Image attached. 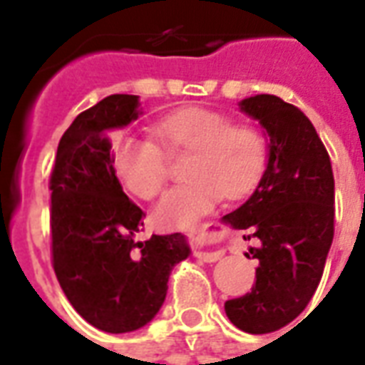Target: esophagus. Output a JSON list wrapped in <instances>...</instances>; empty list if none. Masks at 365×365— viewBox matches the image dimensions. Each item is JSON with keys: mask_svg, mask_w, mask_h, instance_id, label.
I'll return each mask as SVG.
<instances>
[{"mask_svg": "<svg viewBox=\"0 0 365 365\" xmlns=\"http://www.w3.org/2000/svg\"><path fill=\"white\" fill-rule=\"evenodd\" d=\"M195 256L203 262H217L222 258V252L221 250H217V252H197Z\"/></svg>", "mask_w": 365, "mask_h": 365, "instance_id": "esophagus-1", "label": "esophagus"}]
</instances>
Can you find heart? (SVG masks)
<instances>
[{
	"label": "heart",
	"instance_id": "1",
	"mask_svg": "<svg viewBox=\"0 0 365 365\" xmlns=\"http://www.w3.org/2000/svg\"><path fill=\"white\" fill-rule=\"evenodd\" d=\"M158 138H123L115 144V168L128 190L152 201L170 178V156L190 152L185 180L168 193L158 219L183 227L211 211L221 197L237 199L256 187L268 166V136L252 123H235L229 113L190 107L152 125Z\"/></svg>",
	"mask_w": 365,
	"mask_h": 365
}]
</instances>
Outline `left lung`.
Listing matches in <instances>:
<instances>
[{
    "label": "left lung",
    "instance_id": "left-lung-1",
    "mask_svg": "<svg viewBox=\"0 0 365 365\" xmlns=\"http://www.w3.org/2000/svg\"><path fill=\"white\" fill-rule=\"evenodd\" d=\"M240 109L269 136L268 168L252 197L225 217L254 238L252 291L225 303L237 329L268 334L305 311L322 277L334 237V175L313 123L275 96H254Z\"/></svg>",
    "mask_w": 365,
    "mask_h": 365
}]
</instances>
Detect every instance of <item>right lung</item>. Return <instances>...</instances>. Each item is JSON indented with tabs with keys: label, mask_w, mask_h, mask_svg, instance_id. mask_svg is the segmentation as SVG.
Returning <instances> with one entry per match:
<instances>
[{
	"label": "right lung",
	"mask_w": 365,
	"mask_h": 365,
	"mask_svg": "<svg viewBox=\"0 0 365 365\" xmlns=\"http://www.w3.org/2000/svg\"><path fill=\"white\" fill-rule=\"evenodd\" d=\"M138 117L136 96L115 93L82 111L62 135L51 172V260L78 314L120 334L154 319L172 268L190 256L180 232H143L144 213L115 175L113 128Z\"/></svg>",
	"instance_id": "add662e5"
}]
</instances>
